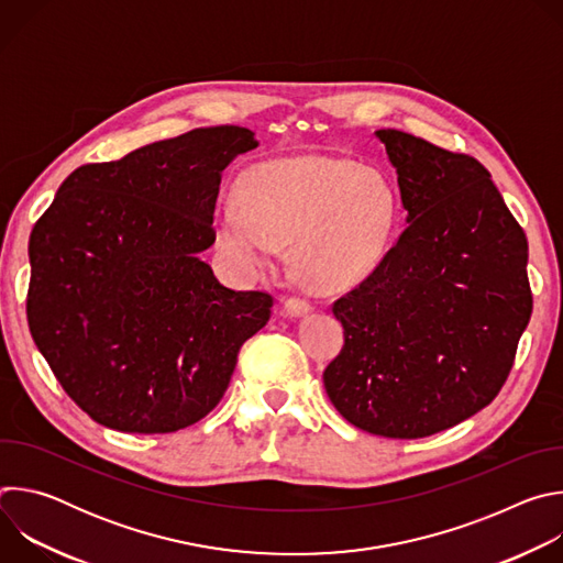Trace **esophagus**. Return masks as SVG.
Segmentation results:
<instances>
[{
    "instance_id": "1",
    "label": "esophagus",
    "mask_w": 563,
    "mask_h": 563,
    "mask_svg": "<svg viewBox=\"0 0 563 563\" xmlns=\"http://www.w3.org/2000/svg\"><path fill=\"white\" fill-rule=\"evenodd\" d=\"M309 311H311V305L302 298H287L283 302V313L289 318H300V316H307Z\"/></svg>"
}]
</instances>
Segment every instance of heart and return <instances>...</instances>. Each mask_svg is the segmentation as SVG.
<instances>
[{"label":"heart","instance_id":"heart-1","mask_svg":"<svg viewBox=\"0 0 563 563\" xmlns=\"http://www.w3.org/2000/svg\"><path fill=\"white\" fill-rule=\"evenodd\" d=\"M394 222L396 198L380 174L345 157L294 155L252 167L243 194L218 200L213 238L238 274L272 269L291 243L305 283L339 294L380 267Z\"/></svg>","mask_w":563,"mask_h":563}]
</instances>
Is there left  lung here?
Here are the masks:
<instances>
[{"label": "left lung", "instance_id": "left-lung-1", "mask_svg": "<svg viewBox=\"0 0 563 563\" xmlns=\"http://www.w3.org/2000/svg\"><path fill=\"white\" fill-rule=\"evenodd\" d=\"M396 169L406 231L334 302L345 345L323 372L352 426L421 439L484 410L528 328V240L488 169L396 129L374 133Z\"/></svg>", "mask_w": 563, "mask_h": 563}]
</instances>
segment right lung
I'll list each match as a JSON object with an SVG mask.
<instances>
[{
	"instance_id": "obj_1",
	"label": "right lung",
	"mask_w": 563,
	"mask_h": 563,
	"mask_svg": "<svg viewBox=\"0 0 563 563\" xmlns=\"http://www.w3.org/2000/svg\"><path fill=\"white\" fill-rule=\"evenodd\" d=\"M258 146L245 126L194 129L75 169L35 222L26 316L64 391L131 434L198 423L263 330L272 296L233 291L200 258L222 172Z\"/></svg>"
}]
</instances>
